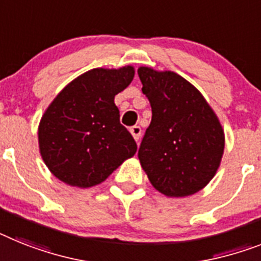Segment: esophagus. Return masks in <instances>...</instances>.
I'll list each match as a JSON object with an SVG mask.
<instances>
[{
    "mask_svg": "<svg viewBox=\"0 0 261 261\" xmlns=\"http://www.w3.org/2000/svg\"><path fill=\"white\" fill-rule=\"evenodd\" d=\"M130 133H131V135H133V137H134V139L135 141H139V138H141V135H142V128L139 126H133L130 128Z\"/></svg>",
    "mask_w": 261,
    "mask_h": 261,
    "instance_id": "34e87169",
    "label": "esophagus"
}]
</instances>
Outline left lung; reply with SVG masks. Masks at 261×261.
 <instances>
[{"mask_svg":"<svg viewBox=\"0 0 261 261\" xmlns=\"http://www.w3.org/2000/svg\"><path fill=\"white\" fill-rule=\"evenodd\" d=\"M138 75L152 110L138 151L142 168L155 190L168 198L196 194L222 162V123L200 91L179 74L141 66Z\"/></svg>","mask_w":261,"mask_h":261,"instance_id":"1","label":"left lung"}]
</instances>
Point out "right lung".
I'll list each match as a JSON object with an SVG mask.
<instances>
[{
  "mask_svg": "<svg viewBox=\"0 0 261 261\" xmlns=\"http://www.w3.org/2000/svg\"><path fill=\"white\" fill-rule=\"evenodd\" d=\"M134 74L130 65L89 70L53 99L39 120L38 146L56 178L73 187H93L134 156L137 143L114 103Z\"/></svg>",
  "mask_w": 261,
  "mask_h": 261,
  "instance_id": "obj_1",
  "label": "right lung"
}]
</instances>
